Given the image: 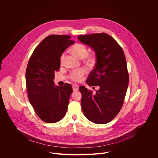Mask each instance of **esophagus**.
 <instances>
[{
  "mask_svg": "<svg viewBox=\"0 0 158 158\" xmlns=\"http://www.w3.org/2000/svg\"><path fill=\"white\" fill-rule=\"evenodd\" d=\"M78 85H77V84H73L72 85V88H73V91H77V90H78Z\"/></svg>",
  "mask_w": 158,
  "mask_h": 158,
  "instance_id": "obj_1",
  "label": "esophagus"
}]
</instances>
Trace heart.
<instances>
[{"mask_svg": "<svg viewBox=\"0 0 158 158\" xmlns=\"http://www.w3.org/2000/svg\"><path fill=\"white\" fill-rule=\"evenodd\" d=\"M71 51L78 58L83 59V61L88 64H90L94 61V55L92 53H88L87 47L82 44L78 43L75 44L72 47ZM64 59L65 54L64 53H63L61 54L60 59L61 64H63L64 62ZM86 72L87 70L85 68H82L74 69L70 72L69 78L70 80L74 81L79 82L82 80L83 76L86 73Z\"/></svg>", "mask_w": 158, "mask_h": 158, "instance_id": "1", "label": "heart"}]
</instances>
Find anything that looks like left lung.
<instances>
[{"instance_id": "obj_1", "label": "left lung", "mask_w": 158, "mask_h": 158, "mask_svg": "<svg viewBox=\"0 0 158 158\" xmlns=\"http://www.w3.org/2000/svg\"><path fill=\"white\" fill-rule=\"evenodd\" d=\"M78 38L95 52V68L86 83L93 88L98 87L95 93L83 86L79 87L82 111L93 123H109L120 111L128 86L124 52L113 37L105 33L81 35Z\"/></svg>"}]
</instances>
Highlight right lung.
<instances>
[{
    "label": "right lung",
    "mask_w": 158,
    "mask_h": 158,
    "mask_svg": "<svg viewBox=\"0 0 158 158\" xmlns=\"http://www.w3.org/2000/svg\"><path fill=\"white\" fill-rule=\"evenodd\" d=\"M70 36L51 35L44 38L31 55L26 69L28 98L37 115L45 123H53L66 115L72 86L54 85L55 72L60 68V56L75 42Z\"/></svg>",
    "instance_id": "right-lung-1"
}]
</instances>
